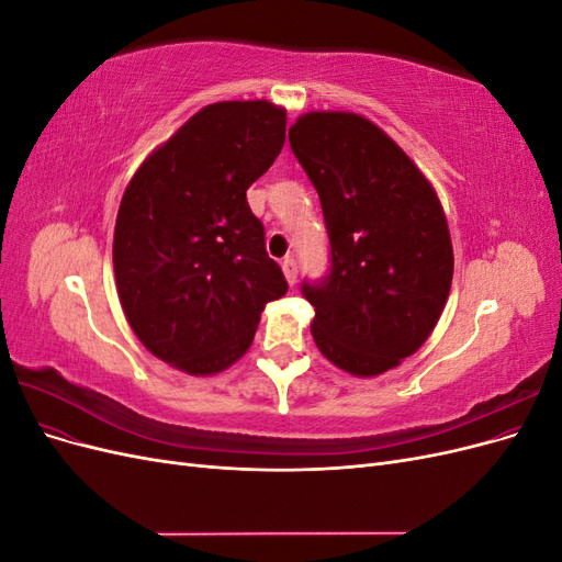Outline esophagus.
I'll return each instance as SVG.
<instances>
[{
    "mask_svg": "<svg viewBox=\"0 0 562 562\" xmlns=\"http://www.w3.org/2000/svg\"><path fill=\"white\" fill-rule=\"evenodd\" d=\"M281 269H283V277H285L288 285H295V281H297V262L293 258H285L281 262Z\"/></svg>",
    "mask_w": 562,
    "mask_h": 562,
    "instance_id": "1",
    "label": "esophagus"
}]
</instances>
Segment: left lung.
<instances>
[{"mask_svg": "<svg viewBox=\"0 0 562 562\" xmlns=\"http://www.w3.org/2000/svg\"><path fill=\"white\" fill-rule=\"evenodd\" d=\"M316 187L330 239L326 281L302 285L318 351L353 378L413 356L452 285L448 217L417 164L356 112L314 110L288 131Z\"/></svg>", "mask_w": 562, "mask_h": 562, "instance_id": "left-lung-1", "label": "left lung"}]
</instances>
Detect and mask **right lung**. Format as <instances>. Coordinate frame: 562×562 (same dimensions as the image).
Instances as JSON below:
<instances>
[{
  "label": "right lung",
  "mask_w": 562,
  "mask_h": 562,
  "mask_svg": "<svg viewBox=\"0 0 562 562\" xmlns=\"http://www.w3.org/2000/svg\"><path fill=\"white\" fill-rule=\"evenodd\" d=\"M283 140L285 110L269 100L206 105L149 151L119 203V302L145 349L187 375L239 361L265 304L288 291L246 201Z\"/></svg>",
  "instance_id": "1"
}]
</instances>
